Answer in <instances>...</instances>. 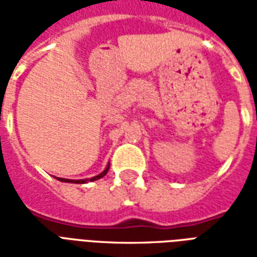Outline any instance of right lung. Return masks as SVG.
I'll list each match as a JSON object with an SVG mask.
<instances>
[{"label": "right lung", "instance_id": "add662e5", "mask_svg": "<svg viewBox=\"0 0 257 257\" xmlns=\"http://www.w3.org/2000/svg\"><path fill=\"white\" fill-rule=\"evenodd\" d=\"M107 172H108V167H107L106 169H104V171H103V172L100 173V175H97V176H93V178L90 179V180H88V179H85V180H75V182H74V180H67V179H60V178H59V180H62V182H74V183L82 184V183H86V182H93V180H97V179L103 178V176H104V175H106Z\"/></svg>", "mask_w": 257, "mask_h": 257}]
</instances>
